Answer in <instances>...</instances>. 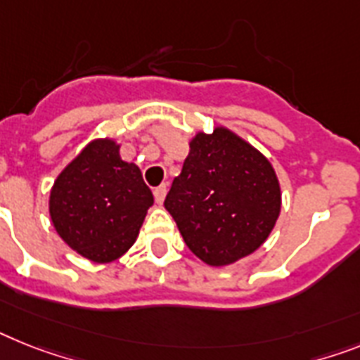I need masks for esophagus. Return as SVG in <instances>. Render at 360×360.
I'll return each instance as SVG.
<instances>
[{
    "label": "esophagus",
    "instance_id": "obj_1",
    "mask_svg": "<svg viewBox=\"0 0 360 360\" xmlns=\"http://www.w3.org/2000/svg\"><path fill=\"white\" fill-rule=\"evenodd\" d=\"M166 192H168V185H166V183H162V185H159L155 190H153V195H155L157 203L161 205L162 201H165Z\"/></svg>",
    "mask_w": 360,
    "mask_h": 360
}]
</instances>
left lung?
Segmentation results:
<instances>
[{"label":"left lung","instance_id":"obj_1","mask_svg":"<svg viewBox=\"0 0 360 360\" xmlns=\"http://www.w3.org/2000/svg\"><path fill=\"white\" fill-rule=\"evenodd\" d=\"M271 162L225 128L198 134L165 199L188 249L219 267L255 252L280 214Z\"/></svg>","mask_w":360,"mask_h":360}]
</instances>
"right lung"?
<instances>
[{
  "label": "right lung",
  "mask_w": 360,
  "mask_h": 360,
  "mask_svg": "<svg viewBox=\"0 0 360 360\" xmlns=\"http://www.w3.org/2000/svg\"><path fill=\"white\" fill-rule=\"evenodd\" d=\"M152 190L113 141H93L58 175L49 212L65 243L93 262H111L134 245Z\"/></svg>",
  "instance_id": "obj_1"
}]
</instances>
